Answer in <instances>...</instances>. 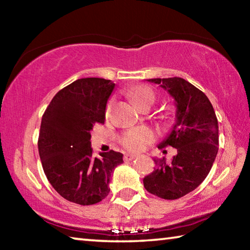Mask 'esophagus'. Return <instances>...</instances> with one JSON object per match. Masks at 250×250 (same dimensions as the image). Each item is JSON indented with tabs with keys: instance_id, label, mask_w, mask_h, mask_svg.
I'll return each mask as SVG.
<instances>
[{
	"instance_id": "34e87169",
	"label": "esophagus",
	"mask_w": 250,
	"mask_h": 250,
	"mask_svg": "<svg viewBox=\"0 0 250 250\" xmlns=\"http://www.w3.org/2000/svg\"><path fill=\"white\" fill-rule=\"evenodd\" d=\"M135 154H130V153H125V156H124V160L125 161H132L134 158H135Z\"/></svg>"
}]
</instances>
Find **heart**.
Instances as JSON below:
<instances>
[{"label":"heart","instance_id":"b5f03b06","mask_svg":"<svg viewBox=\"0 0 250 250\" xmlns=\"http://www.w3.org/2000/svg\"><path fill=\"white\" fill-rule=\"evenodd\" d=\"M130 97L139 108L147 104H153L155 99L154 91L147 86H138L132 88L130 90ZM109 109L110 105H108L107 111H109ZM153 131L146 128V126H140V128L131 129L128 132H125L124 137H122V145L128 150L140 151L147 143L153 141Z\"/></svg>","mask_w":250,"mask_h":250}]
</instances>
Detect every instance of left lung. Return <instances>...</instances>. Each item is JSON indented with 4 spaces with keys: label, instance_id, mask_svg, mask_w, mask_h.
I'll return each instance as SVG.
<instances>
[{
    "label": "left lung",
    "instance_id": "obj_1",
    "mask_svg": "<svg viewBox=\"0 0 250 250\" xmlns=\"http://www.w3.org/2000/svg\"><path fill=\"white\" fill-rule=\"evenodd\" d=\"M174 100L175 122L158 147L177 150L170 163L153 158L154 171L143 179L147 192L164 200H176L195 189L208 174L218 151V122L204 92L180 77L154 78Z\"/></svg>",
    "mask_w": 250,
    "mask_h": 250
}]
</instances>
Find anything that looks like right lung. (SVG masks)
<instances>
[{
  "label": "right lung",
  "mask_w": 250,
  "mask_h": 250,
  "mask_svg": "<svg viewBox=\"0 0 250 250\" xmlns=\"http://www.w3.org/2000/svg\"><path fill=\"white\" fill-rule=\"evenodd\" d=\"M116 84L104 78H82L59 90L42 118L39 152L45 175L59 195L79 205L99 203L110 192L124 154L92 156L91 130L105 120Z\"/></svg>",
  "instance_id": "obj_1"
}]
</instances>
